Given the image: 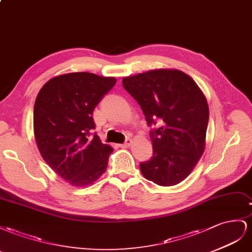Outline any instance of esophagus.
Instances as JSON below:
<instances>
[{
  "label": "esophagus",
  "instance_id": "esophagus-1",
  "mask_svg": "<svg viewBox=\"0 0 252 252\" xmlns=\"http://www.w3.org/2000/svg\"><path fill=\"white\" fill-rule=\"evenodd\" d=\"M131 143H132V140L130 138H127V139H126V141L124 143H121L120 147L121 148H128L131 146Z\"/></svg>",
  "mask_w": 252,
  "mask_h": 252
}]
</instances>
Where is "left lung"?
Here are the masks:
<instances>
[{"label":"left lung","mask_w":252,"mask_h":252,"mask_svg":"<svg viewBox=\"0 0 252 252\" xmlns=\"http://www.w3.org/2000/svg\"><path fill=\"white\" fill-rule=\"evenodd\" d=\"M140 105L149 126L153 156L140 162L142 175L156 185L183 182L196 166L206 145L209 107L193 79L178 69H154L122 79Z\"/></svg>","instance_id":"left-lung-1"}]
</instances>
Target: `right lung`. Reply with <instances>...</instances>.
<instances>
[{
    "label": "right lung",
    "mask_w": 252,
    "mask_h": 252,
    "mask_svg": "<svg viewBox=\"0 0 252 252\" xmlns=\"http://www.w3.org/2000/svg\"><path fill=\"white\" fill-rule=\"evenodd\" d=\"M116 84L114 77L70 73L42 86L33 107V132L43 159L57 174L76 187L101 176L113 149L95 133L97 104Z\"/></svg>",
    "instance_id": "1"
}]
</instances>
